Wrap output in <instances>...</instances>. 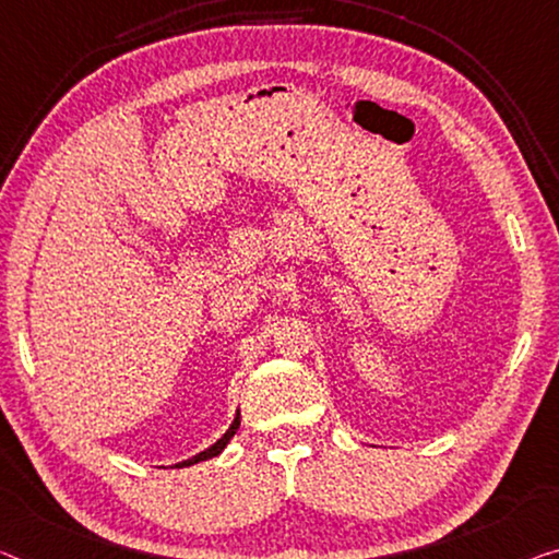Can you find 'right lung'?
Segmentation results:
<instances>
[{
	"label": "right lung",
	"instance_id": "add662e5",
	"mask_svg": "<svg viewBox=\"0 0 559 559\" xmlns=\"http://www.w3.org/2000/svg\"><path fill=\"white\" fill-rule=\"evenodd\" d=\"M237 427H239V415L235 417V423H231V427L227 429L225 432V437H222V440H217L212 444L210 450H204V452H200V454H194V457H190V460H185V462H179V465H175V467H190V465H197V462H204V460H210V457H217V454L227 448V442L231 440V437H235V432H237Z\"/></svg>",
	"mask_w": 559,
	"mask_h": 559
}]
</instances>
